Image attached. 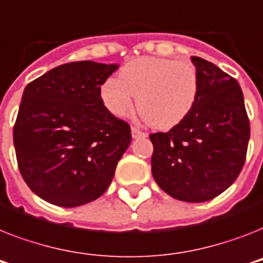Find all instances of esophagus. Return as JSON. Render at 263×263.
Instances as JSON below:
<instances>
[{
  "label": "esophagus",
  "instance_id": "1",
  "mask_svg": "<svg viewBox=\"0 0 263 263\" xmlns=\"http://www.w3.org/2000/svg\"><path fill=\"white\" fill-rule=\"evenodd\" d=\"M131 132H132V138H134V139L146 138V136H147L146 132L140 131V129H139V128H136V127H132L131 128Z\"/></svg>",
  "mask_w": 263,
  "mask_h": 263
}]
</instances>
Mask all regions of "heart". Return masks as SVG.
<instances>
[{"mask_svg": "<svg viewBox=\"0 0 263 263\" xmlns=\"http://www.w3.org/2000/svg\"><path fill=\"white\" fill-rule=\"evenodd\" d=\"M135 96L139 112L151 125L174 127L197 101V70L189 62L143 57L125 63L119 80L108 78L101 86L102 102L116 116L131 113Z\"/></svg>", "mask_w": 263, "mask_h": 263, "instance_id": "obj_1", "label": "heart"}]
</instances>
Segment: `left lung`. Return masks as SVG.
<instances>
[{
    "label": "left lung",
    "mask_w": 263,
    "mask_h": 263,
    "mask_svg": "<svg viewBox=\"0 0 263 263\" xmlns=\"http://www.w3.org/2000/svg\"><path fill=\"white\" fill-rule=\"evenodd\" d=\"M198 96L191 113L168 132L151 134V172L168 196L186 202L212 200L238 178L246 161L250 121L238 81L192 57Z\"/></svg>",
    "instance_id": "left-lung-1"
}]
</instances>
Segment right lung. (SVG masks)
Wrapping results in <instances>:
<instances>
[{"label":"right lung","instance_id":"1","mask_svg":"<svg viewBox=\"0 0 263 263\" xmlns=\"http://www.w3.org/2000/svg\"><path fill=\"white\" fill-rule=\"evenodd\" d=\"M117 65L58 66L27 85L13 127L17 165L31 191L72 208L108 189L131 128L104 106L101 85Z\"/></svg>","mask_w":263,"mask_h":263}]
</instances>
